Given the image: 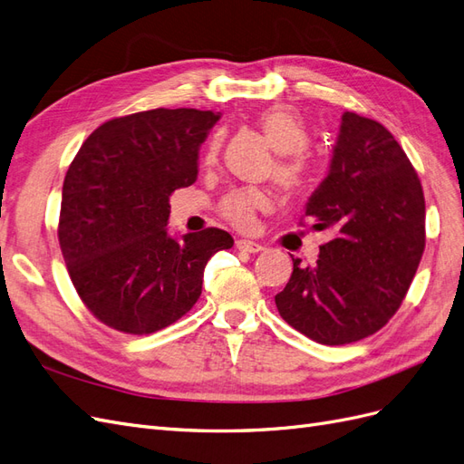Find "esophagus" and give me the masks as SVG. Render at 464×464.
Wrapping results in <instances>:
<instances>
[{"label":"esophagus","mask_w":464,"mask_h":464,"mask_svg":"<svg viewBox=\"0 0 464 464\" xmlns=\"http://www.w3.org/2000/svg\"><path fill=\"white\" fill-rule=\"evenodd\" d=\"M236 247L240 249V251H244V254H259V251H263L261 244L251 242V240H237Z\"/></svg>","instance_id":"1"}]
</instances>
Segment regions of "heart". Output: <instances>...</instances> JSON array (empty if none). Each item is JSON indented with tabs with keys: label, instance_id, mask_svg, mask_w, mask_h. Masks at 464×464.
<instances>
[{
	"label": "heart",
	"instance_id": "1",
	"mask_svg": "<svg viewBox=\"0 0 464 464\" xmlns=\"http://www.w3.org/2000/svg\"><path fill=\"white\" fill-rule=\"evenodd\" d=\"M257 125L269 145L278 152L275 164V178L288 193H300L312 179L310 164L304 150L310 145V133L296 110L290 106H273L261 111ZM220 154V135H213L203 152V166H215ZM269 207L266 193L256 188H242L227 193L218 210L232 227L247 230L254 227L256 215Z\"/></svg>",
	"mask_w": 464,
	"mask_h": 464
}]
</instances>
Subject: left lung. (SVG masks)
I'll list each match as a JSON object with an SVG mask.
<instances>
[{
  "label": "left lung",
  "instance_id": "8db88e82",
  "mask_svg": "<svg viewBox=\"0 0 464 464\" xmlns=\"http://www.w3.org/2000/svg\"><path fill=\"white\" fill-rule=\"evenodd\" d=\"M305 217L333 228L315 266L294 271L276 310L319 344H348L395 315L426 246V203L414 166L382 123L344 111L327 178Z\"/></svg>",
  "mask_w": 464,
  "mask_h": 464
}]
</instances>
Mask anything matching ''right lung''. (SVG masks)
<instances>
[{
	"label": "right lung",
	"mask_w": 464,
	"mask_h": 464,
	"mask_svg": "<svg viewBox=\"0 0 464 464\" xmlns=\"http://www.w3.org/2000/svg\"><path fill=\"white\" fill-rule=\"evenodd\" d=\"M220 114L157 108L94 130L69 164L58 237L72 283L104 325L149 334L201 296L207 261L234 246L218 228L176 240L170 195L198 179L199 147Z\"/></svg>",
	"instance_id": "add662e5"
}]
</instances>
